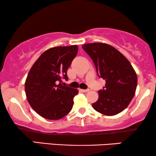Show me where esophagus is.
Here are the masks:
<instances>
[{"instance_id":"34e87169","label":"esophagus","mask_w":156,"mask_h":156,"mask_svg":"<svg viewBox=\"0 0 156 156\" xmlns=\"http://www.w3.org/2000/svg\"><path fill=\"white\" fill-rule=\"evenodd\" d=\"M82 91H84V92H88V91H89V89H82Z\"/></svg>"}]
</instances>
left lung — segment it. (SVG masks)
Returning <instances> with one entry per match:
<instances>
[{"label":"left lung","instance_id":"left-lung-1","mask_svg":"<svg viewBox=\"0 0 156 156\" xmlns=\"http://www.w3.org/2000/svg\"><path fill=\"white\" fill-rule=\"evenodd\" d=\"M82 48L94 63L98 76L106 80L98 91L99 99L92 106L97 112L114 116L125 109L131 101L137 87V75L129 61L108 44H85Z\"/></svg>","mask_w":156,"mask_h":156}]
</instances>
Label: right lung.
<instances>
[{
  "label": "right lung",
  "instance_id": "1",
  "mask_svg": "<svg viewBox=\"0 0 156 156\" xmlns=\"http://www.w3.org/2000/svg\"><path fill=\"white\" fill-rule=\"evenodd\" d=\"M78 52L77 45L48 49L33 64L25 80V90L31 107L40 116L58 120L69 114L73 106L76 89L63 86L67 72Z\"/></svg>",
  "mask_w": 156,
  "mask_h": 156
}]
</instances>
